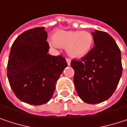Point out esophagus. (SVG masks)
Segmentation results:
<instances>
[{
  "label": "esophagus",
  "instance_id": "34e87169",
  "mask_svg": "<svg viewBox=\"0 0 127 127\" xmlns=\"http://www.w3.org/2000/svg\"><path fill=\"white\" fill-rule=\"evenodd\" d=\"M66 62H67V65H70V63H71V60H70V59H69V58H67V59H66Z\"/></svg>",
  "mask_w": 127,
  "mask_h": 127
}]
</instances>
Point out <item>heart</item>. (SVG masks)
Masks as SVG:
<instances>
[{"mask_svg": "<svg viewBox=\"0 0 127 127\" xmlns=\"http://www.w3.org/2000/svg\"><path fill=\"white\" fill-rule=\"evenodd\" d=\"M94 39L87 31H58L50 39L52 46L66 48L67 54L73 58H81L91 51Z\"/></svg>", "mask_w": 127, "mask_h": 127, "instance_id": "heart-1", "label": "heart"}]
</instances>
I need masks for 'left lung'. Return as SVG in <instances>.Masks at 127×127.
<instances>
[{
  "mask_svg": "<svg viewBox=\"0 0 127 127\" xmlns=\"http://www.w3.org/2000/svg\"><path fill=\"white\" fill-rule=\"evenodd\" d=\"M93 48L81 60H72L73 82L80 98L98 104L111 97L122 74L121 51L113 38L98 30L92 32Z\"/></svg>",
  "mask_w": 127,
  "mask_h": 127,
  "instance_id": "8db88e82",
  "label": "left lung"
}]
</instances>
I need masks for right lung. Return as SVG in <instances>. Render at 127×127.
I'll use <instances>...</instances> for the list:
<instances>
[{"instance_id":"obj_1","label":"right lung","mask_w":127,"mask_h":127,"mask_svg":"<svg viewBox=\"0 0 127 127\" xmlns=\"http://www.w3.org/2000/svg\"><path fill=\"white\" fill-rule=\"evenodd\" d=\"M45 27L22 33L13 42L7 76L15 95L22 101L41 105L51 98L56 84L67 64L62 56L48 54Z\"/></svg>"}]
</instances>
